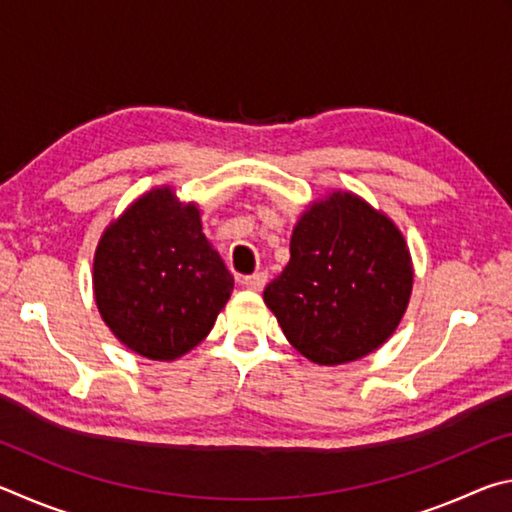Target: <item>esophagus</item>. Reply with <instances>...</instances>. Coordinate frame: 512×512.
Segmentation results:
<instances>
[{"instance_id":"esophagus-1","label":"esophagus","mask_w":512,"mask_h":512,"mask_svg":"<svg viewBox=\"0 0 512 512\" xmlns=\"http://www.w3.org/2000/svg\"><path fill=\"white\" fill-rule=\"evenodd\" d=\"M246 289H253V291H262L264 284H266V273H253V275H246L244 280H241Z\"/></svg>"}]
</instances>
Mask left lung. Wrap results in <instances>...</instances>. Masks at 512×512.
<instances>
[{
	"instance_id": "left-lung-1",
	"label": "left lung",
	"mask_w": 512,
	"mask_h": 512,
	"mask_svg": "<svg viewBox=\"0 0 512 512\" xmlns=\"http://www.w3.org/2000/svg\"><path fill=\"white\" fill-rule=\"evenodd\" d=\"M411 287L397 225L359 196L334 192L300 216L289 264L264 289V302L302 357L339 366L386 343Z\"/></svg>"
}]
</instances>
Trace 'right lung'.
I'll return each instance as SVG.
<instances>
[{
  "mask_svg": "<svg viewBox=\"0 0 512 512\" xmlns=\"http://www.w3.org/2000/svg\"><path fill=\"white\" fill-rule=\"evenodd\" d=\"M92 282L112 334L153 361L196 348L235 289L198 207L180 205L169 187L151 189L108 225Z\"/></svg>",
  "mask_w": 512,
  "mask_h": 512,
  "instance_id": "add662e5",
  "label": "right lung"
}]
</instances>
